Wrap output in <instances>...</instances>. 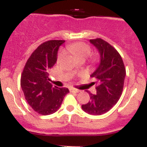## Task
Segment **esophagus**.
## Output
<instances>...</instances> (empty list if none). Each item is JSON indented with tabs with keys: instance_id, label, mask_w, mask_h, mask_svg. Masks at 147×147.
<instances>
[{
	"instance_id": "1",
	"label": "esophagus",
	"mask_w": 147,
	"mask_h": 147,
	"mask_svg": "<svg viewBox=\"0 0 147 147\" xmlns=\"http://www.w3.org/2000/svg\"><path fill=\"white\" fill-rule=\"evenodd\" d=\"M70 90H71V92H73V93H79L80 92V90L77 89H75V88H70Z\"/></svg>"
}]
</instances>
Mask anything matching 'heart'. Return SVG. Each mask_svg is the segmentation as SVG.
Listing matches in <instances>:
<instances>
[{"mask_svg":"<svg viewBox=\"0 0 147 147\" xmlns=\"http://www.w3.org/2000/svg\"><path fill=\"white\" fill-rule=\"evenodd\" d=\"M67 50L74 56L78 60L85 59L90 55L91 53V49L89 45L84 42H75L67 45ZM63 57H64V53H59L58 55V61H60Z\"/></svg>","mask_w":147,"mask_h":147,"instance_id":"b5f03b06","label":"heart"}]
</instances>
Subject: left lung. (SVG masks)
I'll return each mask as SVG.
<instances>
[{
	"label": "left lung",
	"mask_w": 147,
	"mask_h": 147,
	"mask_svg": "<svg viewBox=\"0 0 147 147\" xmlns=\"http://www.w3.org/2000/svg\"><path fill=\"white\" fill-rule=\"evenodd\" d=\"M98 51L99 62L90 75L96 80V93H89L90 101L82 105L85 113L99 115L108 112L121 96L126 70L121 57L112 45L102 39L89 41Z\"/></svg>",
	"instance_id": "obj_1"
}]
</instances>
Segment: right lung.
<instances>
[{
	"instance_id": "obj_1",
	"label": "right lung",
	"mask_w": 147,
	"mask_h": 147,
	"mask_svg": "<svg viewBox=\"0 0 147 147\" xmlns=\"http://www.w3.org/2000/svg\"><path fill=\"white\" fill-rule=\"evenodd\" d=\"M64 40H49L38 46L26 63L20 79V86L28 105L41 115L54 113L60 107L66 88L53 86L49 81V71L57 60L59 46Z\"/></svg>"
}]
</instances>
